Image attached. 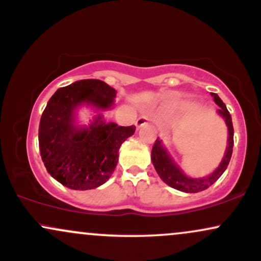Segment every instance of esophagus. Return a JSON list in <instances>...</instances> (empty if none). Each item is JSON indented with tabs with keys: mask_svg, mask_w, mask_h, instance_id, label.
Listing matches in <instances>:
<instances>
[{
	"mask_svg": "<svg viewBox=\"0 0 261 261\" xmlns=\"http://www.w3.org/2000/svg\"><path fill=\"white\" fill-rule=\"evenodd\" d=\"M148 121H149V118L147 117V115H142V117L138 118V119L136 120V126L140 128L143 126V125L148 124Z\"/></svg>",
	"mask_w": 261,
	"mask_h": 261,
	"instance_id": "1",
	"label": "esophagus"
}]
</instances>
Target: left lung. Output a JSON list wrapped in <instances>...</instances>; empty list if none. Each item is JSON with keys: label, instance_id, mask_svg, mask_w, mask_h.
Here are the masks:
<instances>
[{"label": "left lung", "instance_id": "8db88e82", "mask_svg": "<svg viewBox=\"0 0 261 261\" xmlns=\"http://www.w3.org/2000/svg\"><path fill=\"white\" fill-rule=\"evenodd\" d=\"M211 96L213 97L214 102L219 106V110L217 111V113L225 120V124L227 126V135L229 136H227V146L223 160L220 161L219 166L210 176L203 178L188 177L179 169V166L174 163L172 156L166 150V148L163 146V141L159 137L156 138L153 149H151V161H153V165L158 174H159V177L167 186L172 187L177 190L184 191V193H199V191H202L207 189V188H210L224 173V171L226 170L227 165L230 163V159H231L233 147V127L231 115H230L229 111L226 110V106L220 100L218 95L214 94V92H211Z\"/></svg>", "mask_w": 261, "mask_h": 261}]
</instances>
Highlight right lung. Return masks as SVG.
Wrapping results in <instances>:
<instances>
[{"instance_id":"right-lung-1","label":"right lung","mask_w":261,"mask_h":261,"mask_svg":"<svg viewBox=\"0 0 261 261\" xmlns=\"http://www.w3.org/2000/svg\"><path fill=\"white\" fill-rule=\"evenodd\" d=\"M117 91L98 79H82L60 88L48 101L39 121L38 143L48 173L74 190L94 189L106 183L118 164L121 143L136 127L106 123L98 113L89 126L75 125L82 103L107 111Z\"/></svg>"}]
</instances>
